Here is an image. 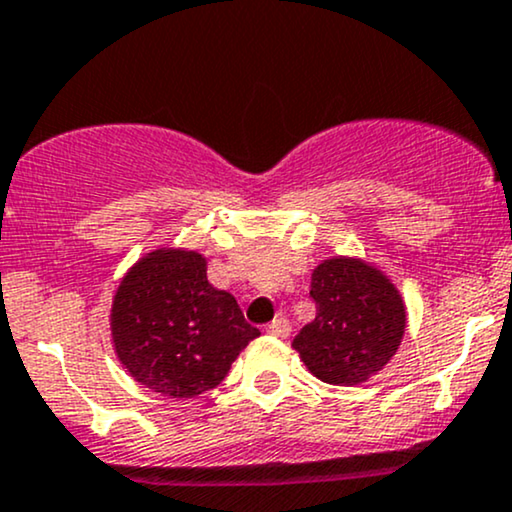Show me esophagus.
Here are the masks:
<instances>
[{"label":"esophagus","instance_id":"1","mask_svg":"<svg viewBox=\"0 0 512 512\" xmlns=\"http://www.w3.org/2000/svg\"><path fill=\"white\" fill-rule=\"evenodd\" d=\"M267 334L274 338H286L288 334H291V324H288L286 317H276L274 322L267 326Z\"/></svg>","mask_w":512,"mask_h":512}]
</instances>
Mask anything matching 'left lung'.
<instances>
[{
    "label": "left lung",
    "instance_id": "1",
    "mask_svg": "<svg viewBox=\"0 0 512 512\" xmlns=\"http://www.w3.org/2000/svg\"><path fill=\"white\" fill-rule=\"evenodd\" d=\"M317 315L293 338L317 379L355 386L389 365L403 341L408 312L389 276L360 257L336 255L312 272Z\"/></svg>",
    "mask_w": 512,
    "mask_h": 512
}]
</instances>
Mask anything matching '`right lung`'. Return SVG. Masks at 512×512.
Returning a JSON list of instances; mask_svg holds the SVG:
<instances>
[{"mask_svg": "<svg viewBox=\"0 0 512 512\" xmlns=\"http://www.w3.org/2000/svg\"><path fill=\"white\" fill-rule=\"evenodd\" d=\"M109 326L126 372L171 398L217 389L240 350L260 336L236 298L207 281L205 255L186 248L147 252L123 274Z\"/></svg>", "mask_w": 512, "mask_h": 512, "instance_id": "right-lung-1", "label": "right lung"}]
</instances>
